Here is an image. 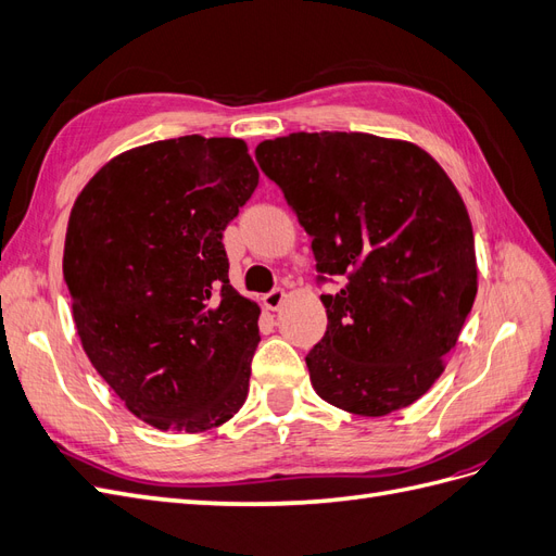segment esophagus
Segmentation results:
<instances>
[{
	"mask_svg": "<svg viewBox=\"0 0 556 556\" xmlns=\"http://www.w3.org/2000/svg\"><path fill=\"white\" fill-rule=\"evenodd\" d=\"M285 299H288V292H285V290H271V292L264 296V306L268 311H278L285 304Z\"/></svg>",
	"mask_w": 556,
	"mask_h": 556,
	"instance_id": "1",
	"label": "esophagus"
}]
</instances>
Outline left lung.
Segmentation results:
<instances>
[{
	"instance_id": "left-lung-1",
	"label": "left lung",
	"mask_w": 556,
	"mask_h": 556,
	"mask_svg": "<svg viewBox=\"0 0 556 556\" xmlns=\"http://www.w3.org/2000/svg\"><path fill=\"white\" fill-rule=\"evenodd\" d=\"M262 172L313 239L327 331L306 357L319 399L362 417L401 410L445 371L478 292L464 199L427 150L364 131L262 141Z\"/></svg>"
}]
</instances>
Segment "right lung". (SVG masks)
I'll list each match as a JSON object with an SVG mask.
<instances>
[{
    "label": "right lung",
    "instance_id": "add662e5",
    "mask_svg": "<svg viewBox=\"0 0 556 556\" xmlns=\"http://www.w3.org/2000/svg\"><path fill=\"white\" fill-rule=\"evenodd\" d=\"M257 182L245 141L192 134L115 155L74 201L62 274L80 345L160 431H208L245 403L260 306L229 285L223 231Z\"/></svg>",
    "mask_w": 556,
    "mask_h": 556
}]
</instances>
